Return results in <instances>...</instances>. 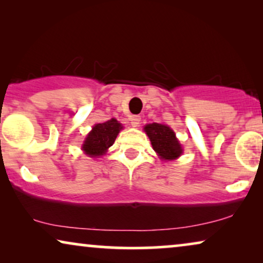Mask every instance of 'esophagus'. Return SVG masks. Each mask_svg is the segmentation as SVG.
<instances>
[{
  "instance_id": "esophagus-1",
  "label": "esophagus",
  "mask_w": 263,
  "mask_h": 263,
  "mask_svg": "<svg viewBox=\"0 0 263 263\" xmlns=\"http://www.w3.org/2000/svg\"><path fill=\"white\" fill-rule=\"evenodd\" d=\"M140 121H141V117L140 116H132L130 117V124L133 127H139Z\"/></svg>"
}]
</instances>
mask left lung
I'll return each instance as SVG.
<instances>
[{
  "label": "left lung",
  "instance_id": "1",
  "mask_svg": "<svg viewBox=\"0 0 263 263\" xmlns=\"http://www.w3.org/2000/svg\"><path fill=\"white\" fill-rule=\"evenodd\" d=\"M145 132L148 135L153 149L161 159L172 160L182 154V147L170 127L165 124L152 123L146 125Z\"/></svg>",
  "mask_w": 263,
  "mask_h": 263
}]
</instances>
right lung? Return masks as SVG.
Segmentation results:
<instances>
[{"label": "right lung", "instance_id": "right-lung-1", "mask_svg": "<svg viewBox=\"0 0 263 263\" xmlns=\"http://www.w3.org/2000/svg\"><path fill=\"white\" fill-rule=\"evenodd\" d=\"M121 129L122 125L115 118L96 124L86 138L82 149L89 157L103 156L105 151L114 145Z\"/></svg>", "mask_w": 263, "mask_h": 263}]
</instances>
